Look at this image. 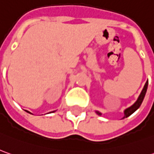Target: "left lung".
<instances>
[{
	"label": "left lung",
	"instance_id": "8db88e82",
	"mask_svg": "<svg viewBox=\"0 0 154 154\" xmlns=\"http://www.w3.org/2000/svg\"><path fill=\"white\" fill-rule=\"evenodd\" d=\"M147 86H148V81H146V83H145V85H144V87H143V88H142V90H141V92H140V95H139V97H138V99H137V100H136L135 103L133 104L131 106L128 107V108H126L125 111H124L125 116H124V118H123L122 119H125V118H128L129 116H130L132 113H134L135 111L140 107V105H141V103H142V101H143V99H144V97H145V94H146V93ZM95 112L98 114L99 116H101V115H102V113H101V112H98V111H95Z\"/></svg>",
	"mask_w": 154,
	"mask_h": 154
}]
</instances>
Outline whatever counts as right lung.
<instances>
[{
    "instance_id": "1",
    "label": "right lung",
    "mask_w": 154,
    "mask_h": 154,
    "mask_svg": "<svg viewBox=\"0 0 154 154\" xmlns=\"http://www.w3.org/2000/svg\"><path fill=\"white\" fill-rule=\"evenodd\" d=\"M26 112H29V113H30V112H28V111H26Z\"/></svg>"
}]
</instances>
